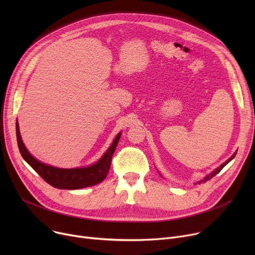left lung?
<instances>
[{"instance_id": "1", "label": "left lung", "mask_w": 255, "mask_h": 255, "mask_svg": "<svg viewBox=\"0 0 255 255\" xmlns=\"http://www.w3.org/2000/svg\"><path fill=\"white\" fill-rule=\"evenodd\" d=\"M235 156H236V154H234V155L232 156V158H230L229 160H227V161H226L225 163H223V164H222V165H221L220 167H218V168H217V169H216L215 171H213V172L211 173V175H210V176H207V177H205V179H204V180H202V181H199V182H197V183H198V184H200V183H206L207 181L211 180V179H212V178H213L214 176H215V175H217V173H218V172H219V171H220V170H221V169H222V168H223V167H224V166H225V165H226L227 163H229V162L231 161V160H232V159H233V158H234Z\"/></svg>"}]
</instances>
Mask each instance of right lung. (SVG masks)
Instances as JSON below:
<instances>
[{"label":"right lung","mask_w":255,"mask_h":255,"mask_svg":"<svg viewBox=\"0 0 255 255\" xmlns=\"http://www.w3.org/2000/svg\"><path fill=\"white\" fill-rule=\"evenodd\" d=\"M16 137L19 152L22 158L28 162L33 169L41 177L46 183L50 184L55 188L59 189H79L85 187L96 185L102 182L109 172L112 164V158L116 151L118 142L121 137V133L116 136L111 148L102 156V158L95 164L89 167L83 168H72L64 169L57 168L44 163H41L35 159L24 146L18 128V123L16 121Z\"/></svg>","instance_id":"right-lung-1"}]
</instances>
